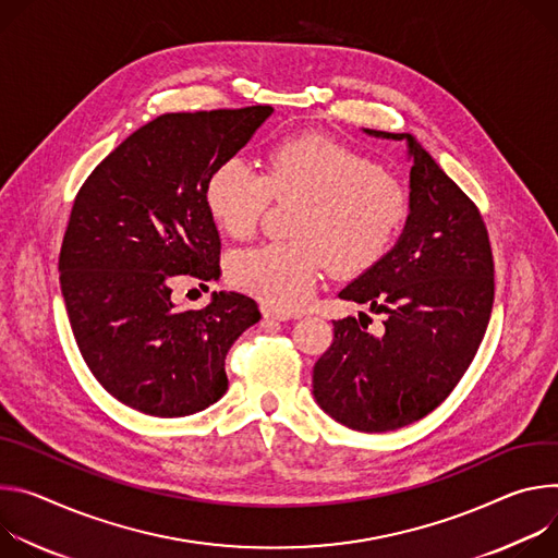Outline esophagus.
Listing matches in <instances>:
<instances>
[{
	"label": "esophagus",
	"mask_w": 558,
	"mask_h": 558,
	"mask_svg": "<svg viewBox=\"0 0 558 558\" xmlns=\"http://www.w3.org/2000/svg\"><path fill=\"white\" fill-rule=\"evenodd\" d=\"M262 315H264L266 322H286V319H290V315L275 313V311H270V307H262Z\"/></svg>",
	"instance_id": "34e87169"
}]
</instances>
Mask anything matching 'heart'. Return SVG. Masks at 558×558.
I'll return each mask as SVG.
<instances>
[{"mask_svg": "<svg viewBox=\"0 0 558 558\" xmlns=\"http://www.w3.org/2000/svg\"><path fill=\"white\" fill-rule=\"evenodd\" d=\"M215 223L234 239L251 236L275 202H301L296 241L236 251L230 281L272 311L294 313L313 296L326 268L350 277L375 266L410 215V193L392 172L326 135L277 142L266 170L241 157L219 161L204 191Z\"/></svg>", "mask_w": 558, "mask_h": 558, "instance_id": "obj_1", "label": "heart"}]
</instances>
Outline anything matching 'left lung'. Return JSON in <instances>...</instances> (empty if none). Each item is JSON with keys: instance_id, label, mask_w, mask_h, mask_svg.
<instances>
[{"instance_id": "8db88e82", "label": "left lung", "mask_w": 558, "mask_h": 558, "mask_svg": "<svg viewBox=\"0 0 558 558\" xmlns=\"http://www.w3.org/2000/svg\"><path fill=\"white\" fill-rule=\"evenodd\" d=\"M365 133L408 142L410 217L392 251L339 292L384 313V335L354 317L332 322L313 388L339 423L388 432L439 408L465 375L492 313L494 259L476 204L412 135Z\"/></svg>"}]
</instances>
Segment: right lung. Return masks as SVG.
<instances>
[{
    "label": "right lung",
    "instance_id": "1",
    "mask_svg": "<svg viewBox=\"0 0 558 558\" xmlns=\"http://www.w3.org/2000/svg\"><path fill=\"white\" fill-rule=\"evenodd\" d=\"M270 112L161 114L123 140L75 197L59 253L61 294L90 373L133 410L170 418L213 405L228 388L230 345L262 319L255 299L239 292L177 311L170 283L219 277L206 181Z\"/></svg>",
    "mask_w": 558,
    "mask_h": 558
}]
</instances>
